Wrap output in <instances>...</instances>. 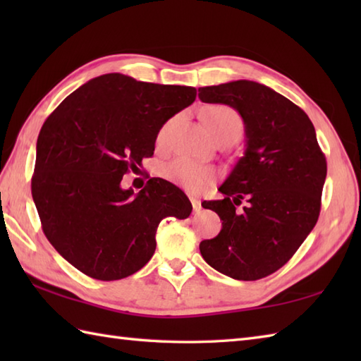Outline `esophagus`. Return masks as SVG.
Listing matches in <instances>:
<instances>
[{
  "label": "esophagus",
  "instance_id": "34e87169",
  "mask_svg": "<svg viewBox=\"0 0 361 361\" xmlns=\"http://www.w3.org/2000/svg\"><path fill=\"white\" fill-rule=\"evenodd\" d=\"M190 203H192V208L195 212H200L202 211V202L198 200L195 197H190Z\"/></svg>",
  "mask_w": 361,
  "mask_h": 361
}]
</instances>
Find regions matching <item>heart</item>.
<instances>
[{
    "label": "heart",
    "mask_w": 361,
    "mask_h": 361,
    "mask_svg": "<svg viewBox=\"0 0 361 361\" xmlns=\"http://www.w3.org/2000/svg\"><path fill=\"white\" fill-rule=\"evenodd\" d=\"M203 122L214 137L226 133H240L242 130L239 114L225 105H214L206 110L203 113ZM164 133L166 127L159 132L158 141L163 140ZM163 176L190 194H200L211 186V183L216 178V172L212 167L180 158L163 167Z\"/></svg>",
    "instance_id": "b5f03b06"
}]
</instances>
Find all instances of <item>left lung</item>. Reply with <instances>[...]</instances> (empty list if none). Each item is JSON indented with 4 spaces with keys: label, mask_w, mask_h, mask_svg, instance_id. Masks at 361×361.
Returning <instances> with one entry per match:
<instances>
[{
    "label": "left lung",
    "mask_w": 361,
    "mask_h": 361,
    "mask_svg": "<svg viewBox=\"0 0 361 361\" xmlns=\"http://www.w3.org/2000/svg\"><path fill=\"white\" fill-rule=\"evenodd\" d=\"M202 102L225 104L245 124L243 157L204 203L221 231L200 243L203 259L237 281H257L286 265L317 225L327 173L315 127L298 105L262 83L234 80L198 88ZM242 200L247 202L235 212Z\"/></svg>",
    "instance_id": "8db88e82"
}]
</instances>
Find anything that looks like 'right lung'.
Returning a JSON list of instances; mask_svg holds the SVG:
<instances>
[{
  "instance_id": "right-lung-1",
  "label": "right lung",
  "mask_w": 361,
  "mask_h": 361,
  "mask_svg": "<svg viewBox=\"0 0 361 361\" xmlns=\"http://www.w3.org/2000/svg\"><path fill=\"white\" fill-rule=\"evenodd\" d=\"M194 87L137 82L110 73L83 83L44 121L37 140L32 198L44 235L83 274L118 281L149 262L159 221L186 219L181 189L150 178L122 189L153 155L158 132L195 101Z\"/></svg>"
}]
</instances>
